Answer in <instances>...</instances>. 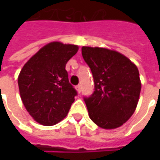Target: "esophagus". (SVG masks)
Instances as JSON below:
<instances>
[{
	"label": "esophagus",
	"mask_w": 160,
	"mask_h": 160,
	"mask_svg": "<svg viewBox=\"0 0 160 160\" xmlns=\"http://www.w3.org/2000/svg\"><path fill=\"white\" fill-rule=\"evenodd\" d=\"M76 90L78 92V93H80V92H81V86L80 85H78L76 87Z\"/></svg>",
	"instance_id": "esophagus-1"
}]
</instances>
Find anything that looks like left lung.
<instances>
[{"instance_id":"8db88e82","label":"left lung","mask_w":160,"mask_h":160,"mask_svg":"<svg viewBox=\"0 0 160 160\" xmlns=\"http://www.w3.org/2000/svg\"><path fill=\"white\" fill-rule=\"evenodd\" d=\"M81 52L94 80L93 93L84 97L89 117L102 128L120 127L133 115L139 101L141 84L137 67L115 50L83 46Z\"/></svg>"}]
</instances>
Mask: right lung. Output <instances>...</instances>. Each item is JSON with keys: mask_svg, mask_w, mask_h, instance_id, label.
Wrapping results in <instances>:
<instances>
[{"mask_svg": "<svg viewBox=\"0 0 160 160\" xmlns=\"http://www.w3.org/2000/svg\"><path fill=\"white\" fill-rule=\"evenodd\" d=\"M73 44L52 42L24 65L18 84L26 111L38 123L52 126L65 118L77 95L69 83L67 62L78 51Z\"/></svg>", "mask_w": 160, "mask_h": 160, "instance_id": "1", "label": "right lung"}]
</instances>
